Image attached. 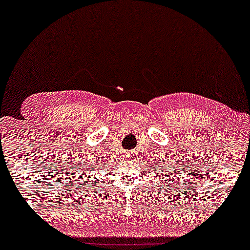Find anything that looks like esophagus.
I'll use <instances>...</instances> for the list:
<instances>
[{"label":"esophagus","mask_w":250,"mask_h":250,"mask_svg":"<svg viewBox=\"0 0 250 250\" xmlns=\"http://www.w3.org/2000/svg\"><path fill=\"white\" fill-rule=\"evenodd\" d=\"M123 156H124V157H125V158H131L132 153H131V152H128V151H127V152H126V151H125V152H124V155H123Z\"/></svg>","instance_id":"34e87169"}]
</instances>
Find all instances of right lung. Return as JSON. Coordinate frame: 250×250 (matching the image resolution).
<instances>
[{"label":"right lung","mask_w":250,"mask_h":250,"mask_svg":"<svg viewBox=\"0 0 250 250\" xmlns=\"http://www.w3.org/2000/svg\"><path fill=\"white\" fill-rule=\"evenodd\" d=\"M77 165H78V164H77ZM97 165H98V164H97ZM82 168L84 169V167H82ZM91 169H93V168H91ZM71 172H73V173H71V175H75V176H77V175L80 176V174H77V173H81L82 175H83V180H85L84 182H85V183H87L86 186H91V183H88V182H91L92 177H88V175H87L88 172H87V174H86V173H83L84 170H82V169H77L76 167H74V168H73V170H71ZM85 172H86V170H85ZM76 179H77V177H75V180H76Z\"/></svg>","instance_id":"right-lung-1"}]
</instances>
